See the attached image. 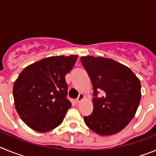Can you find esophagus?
Here are the masks:
<instances>
[{"label":"esophagus","instance_id":"esophagus-1","mask_svg":"<svg viewBox=\"0 0 156 156\" xmlns=\"http://www.w3.org/2000/svg\"><path fill=\"white\" fill-rule=\"evenodd\" d=\"M84 98H85L84 94H82V93H80L79 94V97L77 98L76 100V103L81 102V101H82L83 100V99H84Z\"/></svg>","mask_w":156,"mask_h":156}]
</instances>
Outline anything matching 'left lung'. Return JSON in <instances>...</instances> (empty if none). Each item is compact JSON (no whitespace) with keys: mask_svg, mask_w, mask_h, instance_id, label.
<instances>
[{"mask_svg":"<svg viewBox=\"0 0 156 156\" xmlns=\"http://www.w3.org/2000/svg\"><path fill=\"white\" fill-rule=\"evenodd\" d=\"M80 62L93 85L92 114L83 116L87 126L101 136L119 133L132 120L140 104V80L127 66L112 58L82 56Z\"/></svg>","mask_w":156,"mask_h":156,"instance_id":"left-lung-1","label":"left lung"}]
</instances>
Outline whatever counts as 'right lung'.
<instances>
[{
  "label": "right lung",
  "mask_w": 156,
  "mask_h": 156,
  "mask_svg": "<svg viewBox=\"0 0 156 156\" xmlns=\"http://www.w3.org/2000/svg\"><path fill=\"white\" fill-rule=\"evenodd\" d=\"M78 55L45 58L27 66L13 85L15 107L22 120L37 132L50 131L62 122L71 102L66 98V75Z\"/></svg>",
  "instance_id": "obj_1"
}]
</instances>
